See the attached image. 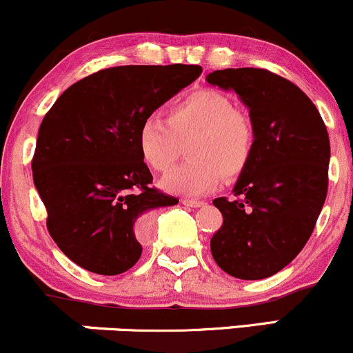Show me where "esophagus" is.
<instances>
[{"instance_id":"1","label":"esophagus","mask_w":353,"mask_h":353,"mask_svg":"<svg viewBox=\"0 0 353 353\" xmlns=\"http://www.w3.org/2000/svg\"><path fill=\"white\" fill-rule=\"evenodd\" d=\"M181 202L184 205H189V208H201V205H204V202L196 199H182Z\"/></svg>"}]
</instances>
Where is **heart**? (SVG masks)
I'll list each match as a JSON object with an SVG mask.
<instances>
[{
  "instance_id": "1",
  "label": "heart",
  "mask_w": 353,
  "mask_h": 353,
  "mask_svg": "<svg viewBox=\"0 0 353 353\" xmlns=\"http://www.w3.org/2000/svg\"><path fill=\"white\" fill-rule=\"evenodd\" d=\"M255 125L244 109L217 89L202 88L172 104L165 121L149 117L137 132L141 157L152 171L176 165L188 143L189 163L164 177L163 188L182 196H204L245 171L255 149Z\"/></svg>"
}]
</instances>
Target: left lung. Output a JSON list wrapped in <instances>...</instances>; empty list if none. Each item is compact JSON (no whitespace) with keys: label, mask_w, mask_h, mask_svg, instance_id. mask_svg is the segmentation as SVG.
<instances>
[{"label":"left lung","mask_w":353,"mask_h":353,"mask_svg":"<svg viewBox=\"0 0 353 353\" xmlns=\"http://www.w3.org/2000/svg\"><path fill=\"white\" fill-rule=\"evenodd\" d=\"M205 79L237 92L257 134L236 197L212 201L224 222L210 239V252L232 277H270L297 257L314 232L329 189V132L309 96L282 76L229 68Z\"/></svg>","instance_id":"obj_1"}]
</instances>
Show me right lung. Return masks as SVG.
<instances>
[{
    "instance_id": "1",
    "label": "right lung",
    "mask_w": 353,
    "mask_h": 353,
    "mask_svg": "<svg viewBox=\"0 0 353 353\" xmlns=\"http://www.w3.org/2000/svg\"><path fill=\"white\" fill-rule=\"evenodd\" d=\"M197 64L116 66L70 86L39 125L31 169L52 241L74 264L117 275L139 261L136 222L176 197L152 188L137 132L201 76Z\"/></svg>"
}]
</instances>
